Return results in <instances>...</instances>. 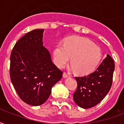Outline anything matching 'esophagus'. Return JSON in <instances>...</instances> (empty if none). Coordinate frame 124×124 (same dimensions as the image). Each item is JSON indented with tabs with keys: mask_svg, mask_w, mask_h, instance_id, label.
<instances>
[{
	"mask_svg": "<svg viewBox=\"0 0 124 124\" xmlns=\"http://www.w3.org/2000/svg\"><path fill=\"white\" fill-rule=\"evenodd\" d=\"M68 77H69V75H68V74L64 72V73H63V77H64V78H68Z\"/></svg>",
	"mask_w": 124,
	"mask_h": 124,
	"instance_id": "esophagus-1",
	"label": "esophagus"
}]
</instances>
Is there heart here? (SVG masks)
Segmentation results:
<instances>
[{
	"instance_id": "b5f03b06",
	"label": "heart",
	"mask_w": 124,
	"mask_h": 124,
	"mask_svg": "<svg viewBox=\"0 0 124 124\" xmlns=\"http://www.w3.org/2000/svg\"><path fill=\"white\" fill-rule=\"evenodd\" d=\"M71 60V68L80 75L92 73L102 58L99 47L85 38L71 37L66 39L64 44L58 43L53 50V58L56 66L65 67Z\"/></svg>"
}]
</instances>
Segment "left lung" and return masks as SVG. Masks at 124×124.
Wrapping results in <instances>:
<instances>
[{"instance_id": "8db88e82", "label": "left lung", "mask_w": 124, "mask_h": 124, "mask_svg": "<svg viewBox=\"0 0 124 124\" xmlns=\"http://www.w3.org/2000/svg\"><path fill=\"white\" fill-rule=\"evenodd\" d=\"M115 62L111 56L102 62L93 73L81 77H75L77 88L73 100L80 108L89 109L102 101L109 91L113 82Z\"/></svg>"}]
</instances>
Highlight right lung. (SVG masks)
I'll use <instances>...</instances> for the list:
<instances>
[{
    "label": "right lung",
    "mask_w": 124,
    "mask_h": 124,
    "mask_svg": "<svg viewBox=\"0 0 124 124\" xmlns=\"http://www.w3.org/2000/svg\"><path fill=\"white\" fill-rule=\"evenodd\" d=\"M44 30H34L20 38L10 56L11 81L21 100L31 106L46 102L51 88L62 77L43 46Z\"/></svg>",
    "instance_id": "obj_1"
}]
</instances>
